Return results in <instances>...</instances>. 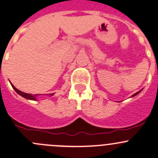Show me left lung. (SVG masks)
Segmentation results:
<instances>
[{
	"mask_svg": "<svg viewBox=\"0 0 158 158\" xmlns=\"http://www.w3.org/2000/svg\"><path fill=\"white\" fill-rule=\"evenodd\" d=\"M141 90H139V91H138V92H137V93H135V94H133V95H132V96H131V97H135V96H136V95H137V94H139V93H140V92H141Z\"/></svg>",
	"mask_w": 158,
	"mask_h": 158,
	"instance_id": "1",
	"label": "left lung"
}]
</instances>
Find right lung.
Masks as SVG:
<instances>
[{
  "instance_id": "1",
  "label": "right lung",
  "mask_w": 158,
  "mask_h": 158,
  "mask_svg": "<svg viewBox=\"0 0 158 158\" xmlns=\"http://www.w3.org/2000/svg\"><path fill=\"white\" fill-rule=\"evenodd\" d=\"M11 84V83H10ZM11 86H12L13 88L14 89V90L16 91V92L17 93V94H19V95H20L21 97H24V98L27 99V100H36V97L38 96V94H27V93H24V92H22V91L19 90L18 89L16 88L15 87H14V85H13L12 84H11ZM50 96H53L54 95V94H49Z\"/></svg>"
}]
</instances>
